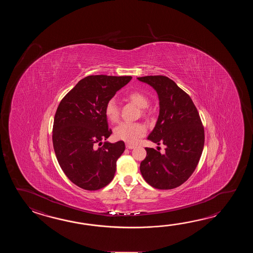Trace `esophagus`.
<instances>
[{
	"label": "esophagus",
	"mask_w": 253,
	"mask_h": 253,
	"mask_svg": "<svg viewBox=\"0 0 253 253\" xmlns=\"http://www.w3.org/2000/svg\"><path fill=\"white\" fill-rule=\"evenodd\" d=\"M126 147L127 149H134L135 146H134V145H130V144H126Z\"/></svg>",
	"instance_id": "esophagus-1"
}]
</instances>
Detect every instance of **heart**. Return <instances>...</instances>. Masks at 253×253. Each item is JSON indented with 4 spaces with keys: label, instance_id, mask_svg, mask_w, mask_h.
Here are the masks:
<instances>
[{
    "label": "heart",
    "instance_id": "heart-1",
    "mask_svg": "<svg viewBox=\"0 0 253 253\" xmlns=\"http://www.w3.org/2000/svg\"><path fill=\"white\" fill-rule=\"evenodd\" d=\"M126 99L140 108H147L149 105L148 97L139 91L129 92L126 95ZM104 111L107 119L110 122L116 123L119 121V108L115 99H109L108 102L106 103ZM145 113V110H143V114ZM145 133L146 127L145 125L141 123L123 122L114 129V135L117 139L122 140L129 144L136 143L141 137L145 135Z\"/></svg>",
    "mask_w": 253,
    "mask_h": 253
}]
</instances>
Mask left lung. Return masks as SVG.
I'll list each match as a JSON object with an SVG mask.
<instances>
[{
	"label": "left lung",
	"instance_id": "left-lung-1",
	"mask_svg": "<svg viewBox=\"0 0 253 253\" xmlns=\"http://www.w3.org/2000/svg\"><path fill=\"white\" fill-rule=\"evenodd\" d=\"M138 80L153 86L159 97V117L148 139L167 146L163 155L145 147L140 172L155 188H176L188 180L199 163L205 145L204 126L192 98L174 81L162 75Z\"/></svg>",
	"mask_w": 253,
	"mask_h": 253
}]
</instances>
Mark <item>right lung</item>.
Returning a JSON list of instances; mask_svg holds the SVG:
<instances>
[{"instance_id":"right-lung-1","label":"right lung","mask_w":253,"mask_h":253,"mask_svg":"<svg viewBox=\"0 0 253 253\" xmlns=\"http://www.w3.org/2000/svg\"><path fill=\"white\" fill-rule=\"evenodd\" d=\"M131 79L87 76L59 102L52 128L54 151L66 176L81 188L96 191L114 178L126 146L123 141L102 144L112 134L104 109Z\"/></svg>"}]
</instances>
